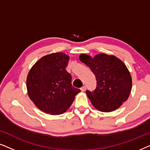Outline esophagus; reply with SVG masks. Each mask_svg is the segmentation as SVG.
Masks as SVG:
<instances>
[{
	"label": "esophagus",
	"mask_w": 150,
	"mask_h": 150,
	"mask_svg": "<svg viewBox=\"0 0 150 150\" xmlns=\"http://www.w3.org/2000/svg\"><path fill=\"white\" fill-rule=\"evenodd\" d=\"M81 90L82 91H85V90H86V87H85V86H83V87H82L81 88Z\"/></svg>",
	"instance_id": "obj_1"
}]
</instances>
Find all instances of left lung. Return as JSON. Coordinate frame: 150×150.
<instances>
[{"label": "left lung", "mask_w": 150, "mask_h": 150, "mask_svg": "<svg viewBox=\"0 0 150 150\" xmlns=\"http://www.w3.org/2000/svg\"><path fill=\"white\" fill-rule=\"evenodd\" d=\"M79 59L96 76V89L86 91L94 107L102 112H111L120 108L128 100L132 89V77L126 65L114 55L104 53L93 58L82 54Z\"/></svg>", "instance_id": "8db88e82"}]
</instances>
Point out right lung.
I'll return each mask as SVG.
<instances>
[{"instance_id": "1", "label": "right lung", "mask_w": 150, "mask_h": 150, "mask_svg": "<svg viewBox=\"0 0 150 150\" xmlns=\"http://www.w3.org/2000/svg\"><path fill=\"white\" fill-rule=\"evenodd\" d=\"M69 57L63 52L41 58L30 69L26 79L28 96L39 109L53 115L65 112L81 90L71 85L65 67Z\"/></svg>"}]
</instances>
